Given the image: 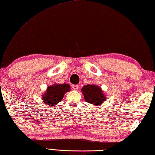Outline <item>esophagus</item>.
<instances>
[{
	"label": "esophagus",
	"instance_id": "1",
	"mask_svg": "<svg viewBox=\"0 0 155 155\" xmlns=\"http://www.w3.org/2000/svg\"><path fill=\"white\" fill-rule=\"evenodd\" d=\"M72 89L74 90V91H77L78 89V85H76V84H74V85H72Z\"/></svg>",
	"mask_w": 155,
	"mask_h": 155
}]
</instances>
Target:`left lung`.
<instances>
[{
	"label": "left lung",
	"instance_id": "1",
	"mask_svg": "<svg viewBox=\"0 0 155 155\" xmlns=\"http://www.w3.org/2000/svg\"><path fill=\"white\" fill-rule=\"evenodd\" d=\"M84 98L87 103L93 105H100L105 101V96L101 88L93 84H87L82 88Z\"/></svg>",
	"mask_w": 155,
	"mask_h": 155
}]
</instances>
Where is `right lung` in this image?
Returning <instances> with one entry per match:
<instances>
[{
  "label": "right lung",
  "instance_id": "add662e5",
  "mask_svg": "<svg viewBox=\"0 0 155 155\" xmlns=\"http://www.w3.org/2000/svg\"><path fill=\"white\" fill-rule=\"evenodd\" d=\"M70 91L68 84H56L48 87L44 95H42L44 102L50 107L56 106L58 103L62 101L64 93Z\"/></svg>",
  "mask_w": 155,
  "mask_h": 155
}]
</instances>
